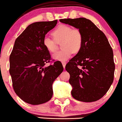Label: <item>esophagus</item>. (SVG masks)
Listing matches in <instances>:
<instances>
[{
  "instance_id": "obj_1",
  "label": "esophagus",
  "mask_w": 122,
  "mask_h": 122,
  "mask_svg": "<svg viewBox=\"0 0 122 122\" xmlns=\"http://www.w3.org/2000/svg\"><path fill=\"white\" fill-rule=\"evenodd\" d=\"M66 63L65 62V61H63V62H62V65H63V66L64 69L65 68V66H66Z\"/></svg>"
}]
</instances>
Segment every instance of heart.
I'll list each match as a JSON object with an SVG mask.
<instances>
[{
    "mask_svg": "<svg viewBox=\"0 0 122 122\" xmlns=\"http://www.w3.org/2000/svg\"><path fill=\"white\" fill-rule=\"evenodd\" d=\"M54 39L48 37L43 38V44L47 50L54 53L56 50L57 43H61L62 50L53 55L56 61H65L71 57L72 53H77L81 49L83 44V35L79 29L72 28L67 25H60L51 32Z\"/></svg>",
    "mask_w": 122,
    "mask_h": 122,
    "instance_id": "b5f03b06",
    "label": "heart"
}]
</instances>
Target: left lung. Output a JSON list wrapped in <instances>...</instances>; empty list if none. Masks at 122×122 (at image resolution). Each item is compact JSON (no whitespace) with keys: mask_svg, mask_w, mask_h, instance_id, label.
Wrapping results in <instances>:
<instances>
[{"mask_svg":"<svg viewBox=\"0 0 122 122\" xmlns=\"http://www.w3.org/2000/svg\"><path fill=\"white\" fill-rule=\"evenodd\" d=\"M79 29L83 35L80 51L65 66L70 74L71 94L75 99L93 102L102 98L114 79L113 52L107 37L92 21L85 18L60 20Z\"/></svg>","mask_w":122,"mask_h":122,"instance_id":"8db88e82","label":"left lung"}]
</instances>
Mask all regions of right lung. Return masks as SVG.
Masks as SVG:
<instances>
[{"label": "right lung", "instance_id": "obj_1", "mask_svg": "<svg viewBox=\"0 0 122 122\" xmlns=\"http://www.w3.org/2000/svg\"><path fill=\"white\" fill-rule=\"evenodd\" d=\"M57 20L32 23L18 37L9 57V73L15 93L26 103L38 105L53 96L52 84L63 71L60 61L46 67L51 56L43 38Z\"/></svg>", "mask_w": 122, "mask_h": 122}]
</instances>
